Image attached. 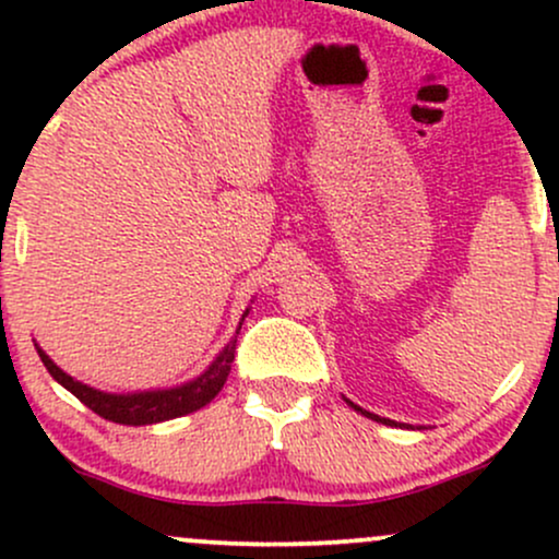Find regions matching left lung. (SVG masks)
<instances>
[{"mask_svg":"<svg viewBox=\"0 0 559 559\" xmlns=\"http://www.w3.org/2000/svg\"><path fill=\"white\" fill-rule=\"evenodd\" d=\"M346 404H349L352 409H357V413L360 415H365V418H370V420H376V423H386V426H402V423H394V420H386V418H381V415H373V413H368V409H362L360 404H355V402H349V400H344Z\"/></svg>","mask_w":559,"mask_h":559,"instance_id":"1","label":"left lung"}]
</instances>
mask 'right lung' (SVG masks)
<instances>
[{"mask_svg":"<svg viewBox=\"0 0 559 559\" xmlns=\"http://www.w3.org/2000/svg\"><path fill=\"white\" fill-rule=\"evenodd\" d=\"M249 316V307L243 310V316L239 320V329L243 318ZM38 357H41L44 368L49 370V376L55 378L60 386H66L75 400H81L88 409H94L99 418L120 423V426H152V423H163V420H173L181 418V415L197 413L202 409L204 404H210L217 396V391L223 389V383L228 381L230 373V362H234L236 355V336L217 352V357L207 368L202 370L197 378L191 381L178 383V386L170 389H146V391H128V394H115V391H99L88 383L75 381L73 376H68L66 370L57 365L41 346L36 344Z\"/></svg>","mask_w":559,"mask_h":559,"instance_id":"1","label":"right lung"}]
</instances>
